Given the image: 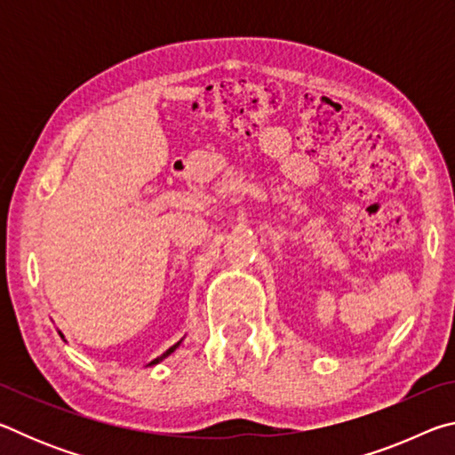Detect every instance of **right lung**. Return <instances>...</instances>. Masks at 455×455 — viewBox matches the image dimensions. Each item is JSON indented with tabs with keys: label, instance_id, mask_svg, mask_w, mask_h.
Listing matches in <instances>:
<instances>
[{
	"label": "right lung",
	"instance_id": "obj_1",
	"mask_svg": "<svg viewBox=\"0 0 455 455\" xmlns=\"http://www.w3.org/2000/svg\"><path fill=\"white\" fill-rule=\"evenodd\" d=\"M179 345H180V341H179V343H176V345H172V347H171V349H168V351H166V353H164V355H160V357H156V359H154V361H152V363H150V365H156V363H158V361H163V359H164V357H168V355H171V353H172V351H174V349H176V347H179Z\"/></svg>",
	"mask_w": 455,
	"mask_h": 455
}]
</instances>
